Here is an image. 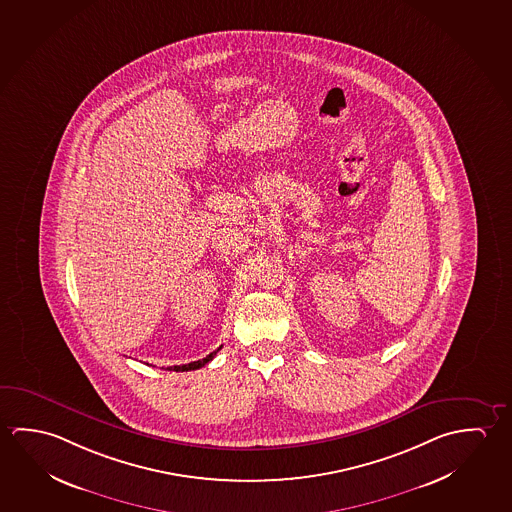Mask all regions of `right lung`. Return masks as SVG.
<instances>
[{"mask_svg":"<svg viewBox=\"0 0 512 512\" xmlns=\"http://www.w3.org/2000/svg\"><path fill=\"white\" fill-rule=\"evenodd\" d=\"M221 350V346H219L218 350H214V352L209 353L205 359H202V361H196V362H189V364H182V366H171V368H168L169 371H191V369H200L207 364V362L212 361L214 357H216V353Z\"/></svg>","mask_w":512,"mask_h":512,"instance_id":"1","label":"right lung"}]
</instances>
